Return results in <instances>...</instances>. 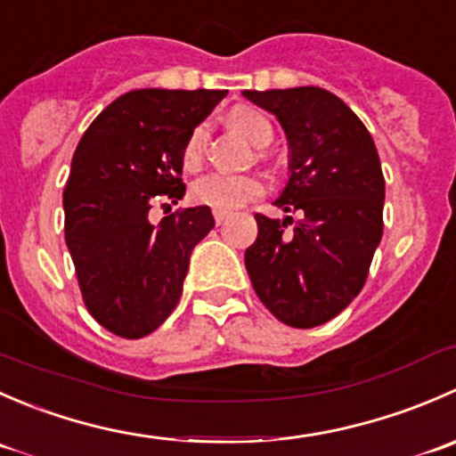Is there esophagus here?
Here are the masks:
<instances>
[{
	"label": "esophagus",
	"instance_id": "esophagus-1",
	"mask_svg": "<svg viewBox=\"0 0 456 456\" xmlns=\"http://www.w3.org/2000/svg\"><path fill=\"white\" fill-rule=\"evenodd\" d=\"M214 218H216V224H223L224 220H227V214H224V211H214Z\"/></svg>",
	"mask_w": 456,
	"mask_h": 456
}]
</instances>
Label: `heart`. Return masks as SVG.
<instances>
[{
  "instance_id": "1",
  "label": "heart",
  "mask_w": 456,
  "mask_h": 456,
  "mask_svg": "<svg viewBox=\"0 0 456 456\" xmlns=\"http://www.w3.org/2000/svg\"><path fill=\"white\" fill-rule=\"evenodd\" d=\"M229 123L236 132H240L245 139H249L256 145H266L273 136L271 132L269 121L262 117L256 110L240 108L233 110L229 114ZM207 141V127L199 126L187 139L185 147H183V165L187 169H196L202 160V151H205ZM265 191L260 178L256 176H232V174H207V176L199 178L191 187V196L200 205L211 207L214 211H233L240 209L249 200L257 199Z\"/></svg>"
}]
</instances>
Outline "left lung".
<instances>
[{
  "instance_id": "left-lung-1",
  "label": "left lung",
  "mask_w": 456,
  "mask_h": 456,
  "mask_svg": "<svg viewBox=\"0 0 456 456\" xmlns=\"http://www.w3.org/2000/svg\"><path fill=\"white\" fill-rule=\"evenodd\" d=\"M273 114L289 142V178L273 205L300 209L284 220L257 214L245 266L262 305L280 322L314 329L362 291L384 233V174L372 136L333 92L317 86L245 90Z\"/></svg>"
}]
</instances>
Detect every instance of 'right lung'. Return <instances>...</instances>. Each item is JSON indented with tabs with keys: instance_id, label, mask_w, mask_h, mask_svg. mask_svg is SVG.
<instances>
[{
	"instance_id": "right-lung-1",
	"label": "right lung",
	"mask_w": 456,
	"mask_h": 456,
	"mask_svg": "<svg viewBox=\"0 0 456 456\" xmlns=\"http://www.w3.org/2000/svg\"><path fill=\"white\" fill-rule=\"evenodd\" d=\"M227 90L126 92L87 127L63 191L66 245L90 315L139 339L178 305L194 247L214 227L209 207L150 223L159 200L185 196L183 147Z\"/></svg>"
}]
</instances>
